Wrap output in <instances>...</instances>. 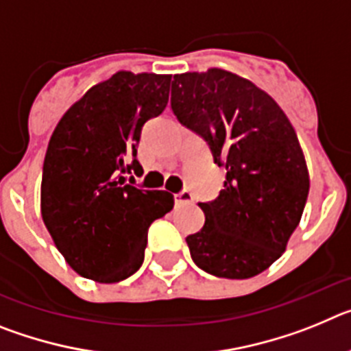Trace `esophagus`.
Listing matches in <instances>:
<instances>
[{"label":"esophagus","mask_w":351,"mask_h":351,"mask_svg":"<svg viewBox=\"0 0 351 351\" xmlns=\"http://www.w3.org/2000/svg\"><path fill=\"white\" fill-rule=\"evenodd\" d=\"M173 200H176V204H178V206H186V204L193 202V193L188 190H182V191H179V193L173 195Z\"/></svg>","instance_id":"1"}]
</instances>
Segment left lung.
<instances>
[{
  "instance_id": "obj_1",
  "label": "left lung",
  "mask_w": 351,
  "mask_h": 351,
  "mask_svg": "<svg viewBox=\"0 0 351 351\" xmlns=\"http://www.w3.org/2000/svg\"><path fill=\"white\" fill-rule=\"evenodd\" d=\"M170 107L226 169L225 188L200 204L191 258L218 278L246 280L280 258L302 216L309 176L299 138L267 93L230 71L173 75Z\"/></svg>"
}]
</instances>
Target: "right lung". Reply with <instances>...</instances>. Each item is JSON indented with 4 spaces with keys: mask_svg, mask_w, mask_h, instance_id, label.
I'll use <instances>...</instances> for the list:
<instances>
[{
    "mask_svg": "<svg viewBox=\"0 0 351 351\" xmlns=\"http://www.w3.org/2000/svg\"><path fill=\"white\" fill-rule=\"evenodd\" d=\"M170 75L117 71L61 117L42 173V218L70 267L98 283L141 269L151 223L173 207L169 191L138 190L142 126L169 104ZM133 178V176H132Z\"/></svg>",
    "mask_w": 351,
    "mask_h": 351,
    "instance_id": "1",
    "label": "right lung"
}]
</instances>
